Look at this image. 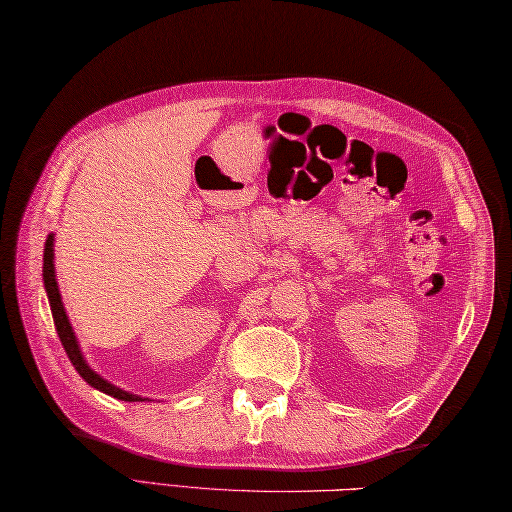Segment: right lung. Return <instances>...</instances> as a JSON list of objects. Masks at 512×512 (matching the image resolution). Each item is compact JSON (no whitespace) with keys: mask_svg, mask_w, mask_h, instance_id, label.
Listing matches in <instances>:
<instances>
[{"mask_svg":"<svg viewBox=\"0 0 512 512\" xmlns=\"http://www.w3.org/2000/svg\"><path fill=\"white\" fill-rule=\"evenodd\" d=\"M42 276H44V289H46L48 303H51V314H53V321H55L57 336H60V341L64 345V352L69 354V361L73 363V368L77 370V374H80L82 379L91 385V388L109 394V397H113V399L147 401L144 397H140V394H131L127 390L118 388V385H113L111 381H106L104 376H100L98 372L91 368L89 363H86L84 354L80 350V343H77V336L73 332V325L69 321V314H66V310H64L60 287H57V278H55V234H48V238H46Z\"/></svg>","mask_w":512,"mask_h":512,"instance_id":"obj_1","label":"right lung"}]
</instances>
